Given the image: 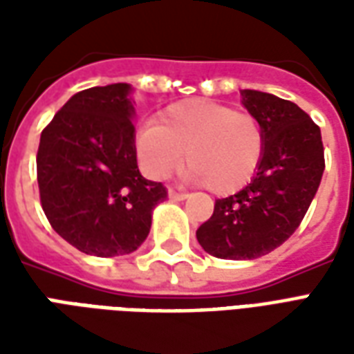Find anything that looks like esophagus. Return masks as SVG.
<instances>
[{
    "instance_id": "obj_1",
    "label": "esophagus",
    "mask_w": 354,
    "mask_h": 354,
    "mask_svg": "<svg viewBox=\"0 0 354 354\" xmlns=\"http://www.w3.org/2000/svg\"><path fill=\"white\" fill-rule=\"evenodd\" d=\"M169 197L172 201H184L187 195H185V193H182V192H174V189H169Z\"/></svg>"
}]
</instances>
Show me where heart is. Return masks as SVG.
<instances>
[{"instance_id":"heart-1","label":"heart","mask_w":354,"mask_h":354,"mask_svg":"<svg viewBox=\"0 0 354 354\" xmlns=\"http://www.w3.org/2000/svg\"><path fill=\"white\" fill-rule=\"evenodd\" d=\"M266 151V132L258 117L230 104L192 98L162 109L155 124L136 136V153L155 180L182 165H192L187 178L208 192L230 195L243 189L256 174Z\"/></svg>"}]
</instances>
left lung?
Wrapping results in <instances>:
<instances>
[{
    "instance_id": "1",
    "label": "left lung",
    "mask_w": 354,
    "mask_h": 354,
    "mask_svg": "<svg viewBox=\"0 0 354 354\" xmlns=\"http://www.w3.org/2000/svg\"><path fill=\"white\" fill-rule=\"evenodd\" d=\"M246 109L266 132V151L250 184L218 199L197 241L222 260H254L281 246L299 227L324 172L319 124L294 102L243 91Z\"/></svg>"
}]
</instances>
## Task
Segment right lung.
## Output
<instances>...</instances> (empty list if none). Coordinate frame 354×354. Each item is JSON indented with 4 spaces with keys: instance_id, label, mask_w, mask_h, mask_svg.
I'll use <instances>...</instances> for the list:
<instances>
[{
    "instance_id": "right-lung-1",
    "label": "right lung",
    "mask_w": 354,
    "mask_h": 354,
    "mask_svg": "<svg viewBox=\"0 0 354 354\" xmlns=\"http://www.w3.org/2000/svg\"><path fill=\"white\" fill-rule=\"evenodd\" d=\"M131 87L73 94L41 132L37 184L43 212L60 237L98 258L131 254L146 241L167 187L140 174Z\"/></svg>"
}]
</instances>
